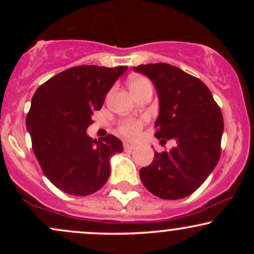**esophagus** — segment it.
Instances as JSON below:
<instances>
[{
	"mask_svg": "<svg viewBox=\"0 0 254 254\" xmlns=\"http://www.w3.org/2000/svg\"><path fill=\"white\" fill-rule=\"evenodd\" d=\"M124 149L131 151V150L135 149V145H132V144H130V143H124Z\"/></svg>",
	"mask_w": 254,
	"mask_h": 254,
	"instance_id": "obj_1",
	"label": "esophagus"
}]
</instances>
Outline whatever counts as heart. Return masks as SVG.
Instances as JSON below:
<instances>
[{
	"mask_svg": "<svg viewBox=\"0 0 254 254\" xmlns=\"http://www.w3.org/2000/svg\"><path fill=\"white\" fill-rule=\"evenodd\" d=\"M149 81L147 80L145 77H136L131 81L130 83V88H133V87H138L141 84L148 83ZM144 119H133V118H129V119H124L122 121L121 123L118 124V131L122 133L124 137H127V139H137L141 135L142 127H143L144 124Z\"/></svg>",
	"mask_w": 254,
	"mask_h": 254,
	"instance_id": "1",
	"label": "heart"
}]
</instances>
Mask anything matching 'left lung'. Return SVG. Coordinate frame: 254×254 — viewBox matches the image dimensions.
Segmentation results:
<instances>
[{"mask_svg": "<svg viewBox=\"0 0 254 254\" xmlns=\"http://www.w3.org/2000/svg\"><path fill=\"white\" fill-rule=\"evenodd\" d=\"M133 70L155 84L160 100L155 137L171 150L154 154L139 170L147 190L162 199H180L193 193L217 165L221 155L223 117L210 89L199 78L167 63L141 64Z\"/></svg>", "mask_w": 254, "mask_h": 254, "instance_id": "8db88e82", "label": "left lung"}]
</instances>
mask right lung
I'll list each match as a JSON object with an SVG mask.
<instances>
[{
  "label": "right lung",
  "mask_w": 254,
  "mask_h": 254,
  "mask_svg": "<svg viewBox=\"0 0 254 254\" xmlns=\"http://www.w3.org/2000/svg\"><path fill=\"white\" fill-rule=\"evenodd\" d=\"M127 66L78 65L38 87L26 125L43 173L72 196H88L110 177V157L123 151L121 139L87 136L92 116L100 110L111 87Z\"/></svg>",
  "instance_id": "add662e5"
}]
</instances>
